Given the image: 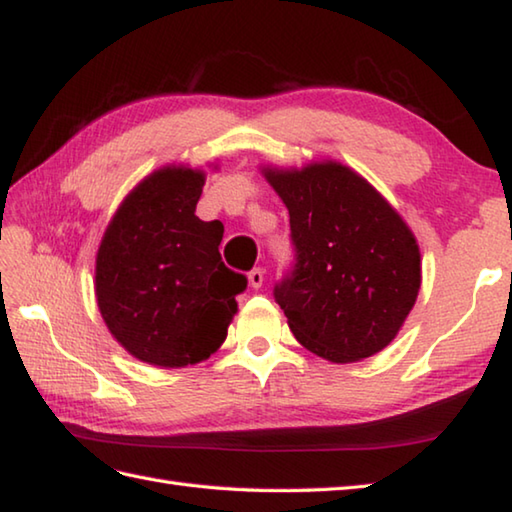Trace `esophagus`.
Masks as SVG:
<instances>
[{"instance_id": "1", "label": "esophagus", "mask_w": 512, "mask_h": 512, "mask_svg": "<svg viewBox=\"0 0 512 512\" xmlns=\"http://www.w3.org/2000/svg\"><path fill=\"white\" fill-rule=\"evenodd\" d=\"M247 278H249V285H252L254 289L263 287V283H265V269L263 267H254L252 272L247 274Z\"/></svg>"}]
</instances>
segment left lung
Returning <instances> with one entry per match:
<instances>
[{"instance_id": "8db88e82", "label": "left lung", "mask_w": 512, "mask_h": 512, "mask_svg": "<svg viewBox=\"0 0 512 512\" xmlns=\"http://www.w3.org/2000/svg\"><path fill=\"white\" fill-rule=\"evenodd\" d=\"M289 211L294 269L274 287L296 341L332 363L381 352L421 287L417 238L368 180L341 162L263 169Z\"/></svg>"}]
</instances>
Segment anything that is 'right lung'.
I'll use <instances>...</instances> for the list:
<instances>
[{"label":"right lung","instance_id":"add662e5","mask_svg":"<svg viewBox=\"0 0 512 512\" xmlns=\"http://www.w3.org/2000/svg\"><path fill=\"white\" fill-rule=\"evenodd\" d=\"M205 173L162 167L122 200L95 258V296L124 350L158 368L209 359L227 336L243 274L220 258L223 223L196 205Z\"/></svg>","mask_w":512,"mask_h":512}]
</instances>
